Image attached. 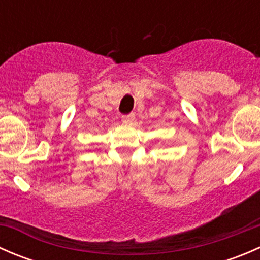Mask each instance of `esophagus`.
Masks as SVG:
<instances>
[{
    "mask_svg": "<svg viewBox=\"0 0 260 260\" xmlns=\"http://www.w3.org/2000/svg\"><path fill=\"white\" fill-rule=\"evenodd\" d=\"M135 119H136V115L133 113H131L128 115H123V117H122L123 123H125V124H129V123H132Z\"/></svg>",
    "mask_w": 260,
    "mask_h": 260,
    "instance_id": "34e87169",
    "label": "esophagus"
}]
</instances>
